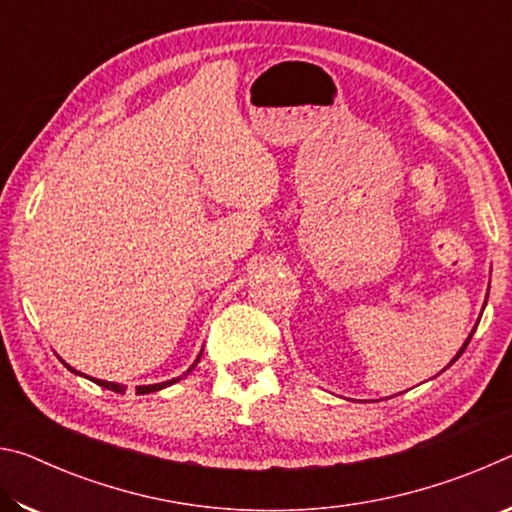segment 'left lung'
<instances>
[{"label": "left lung", "mask_w": 512, "mask_h": 512, "mask_svg": "<svg viewBox=\"0 0 512 512\" xmlns=\"http://www.w3.org/2000/svg\"><path fill=\"white\" fill-rule=\"evenodd\" d=\"M472 334H474V329H472ZM472 334H470V336H467V341H465V343H463V348H461V350H458V352H456V357H454V359H452V361H449V366H452V363H454V361H456V359H458V357H461V354H463V352H465V348H467V343H470V339H472Z\"/></svg>", "instance_id": "left-lung-1"}]
</instances>
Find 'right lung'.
Here are the masks:
<instances>
[{
	"instance_id": "1",
	"label": "right lung",
	"mask_w": 512,
	"mask_h": 512,
	"mask_svg": "<svg viewBox=\"0 0 512 512\" xmlns=\"http://www.w3.org/2000/svg\"><path fill=\"white\" fill-rule=\"evenodd\" d=\"M198 359H201V354H198ZM198 359L192 363V366H189V370L187 372H183V377L185 375H189V372L194 370V366L198 363ZM65 363V361H63ZM67 366V363H65ZM67 370H72L74 375H81V377H85L83 372H79V370H74L72 366H67ZM183 377H176V379H169V381H162V384H151V386H137V395H146V393H155V391H162V388H167V386H171V384H176V381H180ZM90 381H94V384H99V386H103V388H108V391H115V393H126V386L124 384H115V381H103V379H94V377H88Z\"/></svg>"
}]
</instances>
